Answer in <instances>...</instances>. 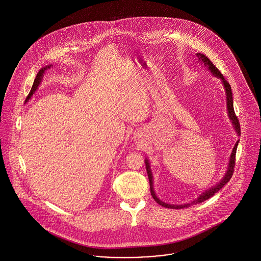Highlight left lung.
<instances>
[{
  "label": "left lung",
  "instance_id": "8db88e82",
  "mask_svg": "<svg viewBox=\"0 0 261 261\" xmlns=\"http://www.w3.org/2000/svg\"><path fill=\"white\" fill-rule=\"evenodd\" d=\"M196 56L198 57V59H199L200 62H202L204 63V65L208 68V70H211L212 74L214 75V76H217L218 78H220V79L222 80V83H223L224 88H225V91H226V98H227L226 101H227L228 115H229V118L231 119L232 123L234 125V128H235L238 135L240 136V135H241V127H240V122H239V119H238V117L236 116V113L234 112L233 95H232V90H231L230 84L225 80L223 75L221 74V72L218 70V68L212 63V62H211V60H210L206 56H204V55H202V54H199V53H198ZM238 144H239V141L237 142L235 147L233 148L232 153H231V155H230V161H229V164H228V168H227V171H226V173H225L223 179H222L218 184H216V186L212 187L210 190H207V191H205L204 193H202L196 200L192 201L191 203H185V204H179V205H177V204L165 203V202H163L162 200H161V199H159V198L155 196L154 191H153L152 174H151V171H150L149 162L148 160H146L145 163H146V168H147V172H148V176H149V189H150V194H151L152 198H153V199H154L159 204L162 205L163 207H166V208H173V210H180V208L189 207V206H191V205H193V204L200 203V202H202V201L210 199L212 196H214V194H216L219 190H221V189L223 188L224 185H226V184L230 181V179L232 178V175H233V172H234V167H235V162H236V151Z\"/></svg>",
  "mask_w": 261,
  "mask_h": 261
}]
</instances>
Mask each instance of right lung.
<instances>
[{"label": "right lung", "mask_w": 261, "mask_h": 261, "mask_svg": "<svg viewBox=\"0 0 261 261\" xmlns=\"http://www.w3.org/2000/svg\"><path fill=\"white\" fill-rule=\"evenodd\" d=\"M50 65L49 66H47V67H44V68H41V70L39 71L37 73V76H36V78H35V80H34V83H33V86L31 88V91H30V93H29V95H28V97H27V99H30L31 98V96L33 95V93L37 90L38 86H39V84H40V82H41V80H42V77H43V73L45 72V70L47 69V68H50Z\"/></svg>", "instance_id": "obj_1"}]
</instances>
